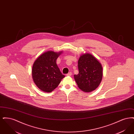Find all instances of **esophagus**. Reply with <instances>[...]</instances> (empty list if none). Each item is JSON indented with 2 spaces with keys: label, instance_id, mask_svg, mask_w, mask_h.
I'll use <instances>...</instances> for the list:
<instances>
[{
  "label": "esophagus",
  "instance_id": "1",
  "mask_svg": "<svg viewBox=\"0 0 134 134\" xmlns=\"http://www.w3.org/2000/svg\"><path fill=\"white\" fill-rule=\"evenodd\" d=\"M67 76H71L72 75V73L71 72H69L68 74H66Z\"/></svg>",
  "mask_w": 134,
  "mask_h": 134
}]
</instances>
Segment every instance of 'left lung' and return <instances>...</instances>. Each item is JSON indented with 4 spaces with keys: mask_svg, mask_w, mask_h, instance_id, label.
Instances as JSON below:
<instances>
[{
    "mask_svg": "<svg viewBox=\"0 0 134 134\" xmlns=\"http://www.w3.org/2000/svg\"><path fill=\"white\" fill-rule=\"evenodd\" d=\"M78 67L79 73L74 77L78 87L85 92L94 90L102 80V64L93 55L86 53L79 58Z\"/></svg>",
    "mask_w": 134,
    "mask_h": 134,
    "instance_id": "obj_1",
    "label": "left lung"
}]
</instances>
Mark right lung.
Returning a JSON list of instances; mask_svg holds the SVG:
<instances>
[{
    "label": "right lung",
    "instance_id": "obj_1",
    "mask_svg": "<svg viewBox=\"0 0 134 134\" xmlns=\"http://www.w3.org/2000/svg\"><path fill=\"white\" fill-rule=\"evenodd\" d=\"M61 53L46 52L40 55L33 64L32 77L34 82L43 91L52 92L65 77L56 64V60Z\"/></svg>",
    "mask_w": 134,
    "mask_h": 134
}]
</instances>
